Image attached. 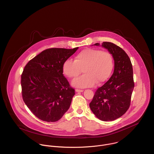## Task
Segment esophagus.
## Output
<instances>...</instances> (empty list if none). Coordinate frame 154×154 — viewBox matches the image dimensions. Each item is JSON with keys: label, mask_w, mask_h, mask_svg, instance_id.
Returning <instances> with one entry per match:
<instances>
[{"label": "esophagus", "mask_w": 154, "mask_h": 154, "mask_svg": "<svg viewBox=\"0 0 154 154\" xmlns=\"http://www.w3.org/2000/svg\"><path fill=\"white\" fill-rule=\"evenodd\" d=\"M75 92H83V90L76 89H75Z\"/></svg>", "instance_id": "34e87169"}]
</instances>
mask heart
<instances>
[{"label": "heart", "instance_id": "heart-1", "mask_svg": "<svg viewBox=\"0 0 154 154\" xmlns=\"http://www.w3.org/2000/svg\"><path fill=\"white\" fill-rule=\"evenodd\" d=\"M113 57L109 51L87 48L78 53L74 60L68 59L63 64V72L69 79L84 75L74 80L72 85L77 88L91 87L105 82L113 68Z\"/></svg>", "mask_w": 154, "mask_h": 154}]
</instances>
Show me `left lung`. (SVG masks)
Listing matches in <instances>:
<instances>
[{
	"mask_svg": "<svg viewBox=\"0 0 154 154\" xmlns=\"http://www.w3.org/2000/svg\"><path fill=\"white\" fill-rule=\"evenodd\" d=\"M101 46L113 56L114 72L109 80L98 88L89 107L99 119L112 121L121 117L130 107L134 87L133 70L131 60L122 48L110 42H103Z\"/></svg>",
	"mask_w": 154,
	"mask_h": 154,
	"instance_id": "left-lung-1",
	"label": "left lung"
}]
</instances>
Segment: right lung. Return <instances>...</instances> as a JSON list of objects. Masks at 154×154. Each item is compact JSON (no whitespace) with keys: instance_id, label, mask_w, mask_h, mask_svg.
<instances>
[{"instance_id":"obj_1","label":"right lung","mask_w":154,"mask_h":154,"mask_svg":"<svg viewBox=\"0 0 154 154\" xmlns=\"http://www.w3.org/2000/svg\"><path fill=\"white\" fill-rule=\"evenodd\" d=\"M79 48H48L25 66L21 76L23 100L38 119L59 121L69 109L75 90L63 74V64Z\"/></svg>"}]
</instances>
